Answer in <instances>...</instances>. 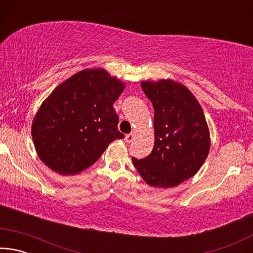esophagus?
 Instances as JSON below:
<instances>
[{
	"mask_svg": "<svg viewBox=\"0 0 253 253\" xmlns=\"http://www.w3.org/2000/svg\"><path fill=\"white\" fill-rule=\"evenodd\" d=\"M135 138H136L135 134H128V135L125 136V142L126 143H131Z\"/></svg>",
	"mask_w": 253,
	"mask_h": 253,
	"instance_id": "obj_1",
	"label": "esophagus"
}]
</instances>
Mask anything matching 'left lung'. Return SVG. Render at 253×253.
<instances>
[{
	"label": "left lung",
	"instance_id": "obj_1",
	"mask_svg": "<svg viewBox=\"0 0 253 253\" xmlns=\"http://www.w3.org/2000/svg\"><path fill=\"white\" fill-rule=\"evenodd\" d=\"M140 85L155 110V143L147 157H132V163L148 185L177 186L194 176L209 155L211 138L203 109L177 81H140Z\"/></svg>",
	"mask_w": 253,
	"mask_h": 253
}]
</instances>
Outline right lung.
Wrapping results in <instances>:
<instances>
[{
	"mask_svg": "<svg viewBox=\"0 0 253 253\" xmlns=\"http://www.w3.org/2000/svg\"><path fill=\"white\" fill-rule=\"evenodd\" d=\"M125 84L101 68L84 69L60 84L33 118L31 134L38 156L60 175H75L96 163L115 139L114 102Z\"/></svg>",
	"mask_w": 253,
	"mask_h": 253,
	"instance_id": "obj_1",
	"label": "right lung"
}]
</instances>
